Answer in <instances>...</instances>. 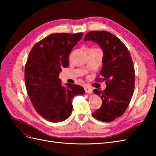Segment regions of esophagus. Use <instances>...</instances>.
<instances>
[{"mask_svg":"<svg viewBox=\"0 0 156 156\" xmlns=\"http://www.w3.org/2000/svg\"><path fill=\"white\" fill-rule=\"evenodd\" d=\"M84 90H85V92L87 93H88V94H92V91H93L92 89L90 87H84Z\"/></svg>","mask_w":156,"mask_h":156,"instance_id":"obj_1","label":"esophagus"}]
</instances>
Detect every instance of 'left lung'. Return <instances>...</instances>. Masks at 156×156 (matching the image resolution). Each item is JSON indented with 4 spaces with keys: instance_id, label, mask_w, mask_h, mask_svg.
I'll list each match as a JSON object with an SVG mask.
<instances>
[{
    "instance_id": "left-lung-1",
    "label": "left lung",
    "mask_w": 156,
    "mask_h": 156,
    "mask_svg": "<svg viewBox=\"0 0 156 156\" xmlns=\"http://www.w3.org/2000/svg\"><path fill=\"white\" fill-rule=\"evenodd\" d=\"M100 47L103 53L101 81H105L103 92H93L102 100V105L92 116L103 122H111L121 116L128 107L135 88V70L129 52L126 45L111 33L91 31L84 37Z\"/></svg>"
}]
</instances>
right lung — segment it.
Instances as JSON below:
<instances>
[{
  "label": "right lung",
  "mask_w": 156,
  "mask_h": 156,
  "mask_svg": "<svg viewBox=\"0 0 156 156\" xmlns=\"http://www.w3.org/2000/svg\"><path fill=\"white\" fill-rule=\"evenodd\" d=\"M83 33H55L31 49L25 69L28 95L37 113L51 122L64 121L72 112V101L85 93L77 84L63 86L59 79L62 68L69 65V55Z\"/></svg>",
  "instance_id": "add662e5"
}]
</instances>
